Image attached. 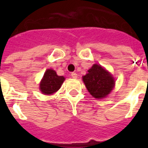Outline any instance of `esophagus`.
I'll return each instance as SVG.
<instances>
[{
	"label": "esophagus",
	"mask_w": 148,
	"mask_h": 148,
	"mask_svg": "<svg viewBox=\"0 0 148 148\" xmlns=\"http://www.w3.org/2000/svg\"><path fill=\"white\" fill-rule=\"evenodd\" d=\"M71 77H73V78H77V74H76V73H74V72H73V73H71Z\"/></svg>",
	"instance_id": "34e87169"
}]
</instances>
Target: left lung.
<instances>
[{"mask_svg":"<svg viewBox=\"0 0 148 148\" xmlns=\"http://www.w3.org/2000/svg\"><path fill=\"white\" fill-rule=\"evenodd\" d=\"M89 93L95 98H105L111 93L115 86V79L109 71L101 65L93 64L82 77Z\"/></svg>","mask_w":148,"mask_h":148,"instance_id":"left-lung-1","label":"left lung"}]
</instances>
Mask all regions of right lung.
<instances>
[{
  "label": "right lung",
  "mask_w": 148,
  "mask_h": 148,
  "mask_svg": "<svg viewBox=\"0 0 148 148\" xmlns=\"http://www.w3.org/2000/svg\"><path fill=\"white\" fill-rule=\"evenodd\" d=\"M64 80L63 76H58L54 70L47 69L39 83V90L43 94L51 95L60 89Z\"/></svg>",
  "instance_id": "1"
}]
</instances>
